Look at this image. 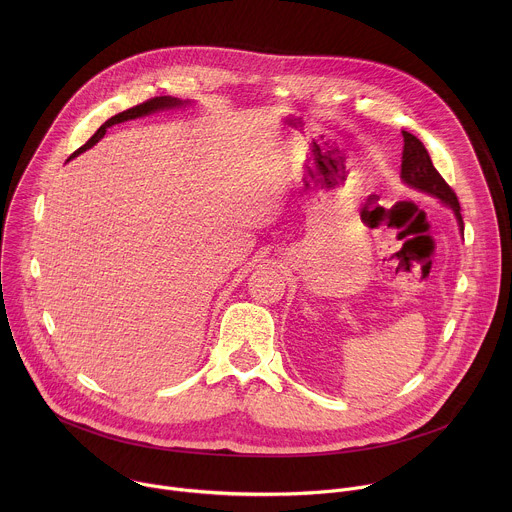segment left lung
Segmentation results:
<instances>
[{
    "label": "left lung",
    "instance_id": "left-lung-1",
    "mask_svg": "<svg viewBox=\"0 0 512 512\" xmlns=\"http://www.w3.org/2000/svg\"><path fill=\"white\" fill-rule=\"evenodd\" d=\"M401 178L411 188H417L421 192H427L435 198H440L444 204H448L456 218L458 225L464 231V221L460 214V202L456 192L448 186V182L440 176L431 164V158L425 150V145L409 131H403V158H401Z\"/></svg>",
    "mask_w": 512,
    "mask_h": 512
}]
</instances>
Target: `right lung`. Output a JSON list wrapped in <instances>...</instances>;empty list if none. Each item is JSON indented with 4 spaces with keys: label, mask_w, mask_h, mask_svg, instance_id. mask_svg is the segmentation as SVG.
Wrapping results in <instances>:
<instances>
[{
    "label": "right lung",
    "mask_w": 512,
    "mask_h": 512,
    "mask_svg": "<svg viewBox=\"0 0 512 512\" xmlns=\"http://www.w3.org/2000/svg\"><path fill=\"white\" fill-rule=\"evenodd\" d=\"M184 103H188V101H180V99H176V97H154V99H148L145 103H139V105H135V107H131V109H127V111H121V113L113 115L111 119H107V121L95 131V135L83 145V148H79L70 158H77L79 154H83V152H87L89 148H93V145L105 135V131H107L111 125H115V123H121V121H127V119H137V117H143V115H152V113H156V111H164V109H172V107H180V105H184ZM70 158H68V160H70Z\"/></svg>",
    "instance_id": "obj_1"
}]
</instances>
